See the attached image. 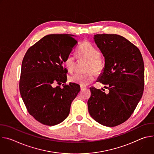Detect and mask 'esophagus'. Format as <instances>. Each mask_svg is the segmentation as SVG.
<instances>
[{
    "label": "esophagus",
    "mask_w": 154,
    "mask_h": 154,
    "mask_svg": "<svg viewBox=\"0 0 154 154\" xmlns=\"http://www.w3.org/2000/svg\"><path fill=\"white\" fill-rule=\"evenodd\" d=\"M85 86H82V85H81L80 86V90L82 91V90H83L85 88Z\"/></svg>",
    "instance_id": "esophagus-1"
}]
</instances>
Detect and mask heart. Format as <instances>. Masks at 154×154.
<instances>
[{
  "instance_id": "heart-1",
  "label": "heart",
  "mask_w": 154,
  "mask_h": 154,
  "mask_svg": "<svg viewBox=\"0 0 154 154\" xmlns=\"http://www.w3.org/2000/svg\"><path fill=\"white\" fill-rule=\"evenodd\" d=\"M100 55L99 50L92 43L89 41L82 42L77 49V57L79 58L89 60L86 68V70L88 72L83 74L76 72L69 77V81L81 85H88L93 82L96 77V73L101 74L104 70L105 64ZM76 60L77 57L72 54H68L66 57L64 64L68 72L74 71Z\"/></svg>"
}]
</instances>
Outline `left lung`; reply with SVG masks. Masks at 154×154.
Returning <instances> with one entry per match:
<instances>
[{
    "label": "left lung",
    "mask_w": 154,
    "mask_h": 154,
    "mask_svg": "<svg viewBox=\"0 0 154 154\" xmlns=\"http://www.w3.org/2000/svg\"><path fill=\"white\" fill-rule=\"evenodd\" d=\"M94 39L105 57L103 72L98 82L109 93L90 88L88 112L99 124L115 127L131 116L143 96V59L139 49L122 36L97 34Z\"/></svg>",
    "instance_id": "obj_1"
}]
</instances>
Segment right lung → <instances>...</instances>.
Returning a JSON list of instances; mask_svg holds the SVG:
<instances>
[{"mask_svg":"<svg viewBox=\"0 0 154 154\" xmlns=\"http://www.w3.org/2000/svg\"><path fill=\"white\" fill-rule=\"evenodd\" d=\"M72 36H44L27 50L22 62L20 96L29 114L44 125H55L66 118L80 91L78 84H66L68 70L63 63L78 42ZM54 82L59 85L53 87Z\"/></svg>","mask_w":154,"mask_h":154,"instance_id":"obj_1","label":"right lung"}]
</instances>
